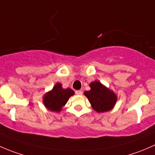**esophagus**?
<instances>
[{"mask_svg": "<svg viewBox=\"0 0 155 155\" xmlns=\"http://www.w3.org/2000/svg\"><path fill=\"white\" fill-rule=\"evenodd\" d=\"M75 93H76V94H77V95H82V91L80 90L76 91V92H75Z\"/></svg>", "mask_w": 155, "mask_h": 155, "instance_id": "1", "label": "esophagus"}]
</instances>
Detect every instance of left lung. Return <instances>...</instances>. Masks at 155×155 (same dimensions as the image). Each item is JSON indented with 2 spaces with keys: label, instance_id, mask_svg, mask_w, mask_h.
<instances>
[{
  "label": "left lung",
  "instance_id": "left-lung-1",
  "mask_svg": "<svg viewBox=\"0 0 155 155\" xmlns=\"http://www.w3.org/2000/svg\"><path fill=\"white\" fill-rule=\"evenodd\" d=\"M90 87V90L85 91L84 94L94 110L101 113L113 109L118 99L113 91L97 80L91 82Z\"/></svg>",
  "mask_w": 155,
  "mask_h": 155
}]
</instances>
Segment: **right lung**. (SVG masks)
<instances>
[{
	"mask_svg": "<svg viewBox=\"0 0 155 155\" xmlns=\"http://www.w3.org/2000/svg\"><path fill=\"white\" fill-rule=\"evenodd\" d=\"M74 94L71 88H63L61 83L57 82L51 91L44 94L43 97V104L49 111L59 112L68 103L69 98Z\"/></svg>",
	"mask_w": 155,
	"mask_h": 155,
	"instance_id": "obj_1",
	"label": "right lung"
}]
</instances>
